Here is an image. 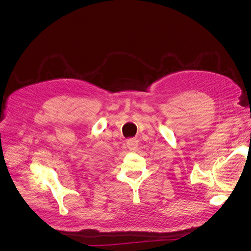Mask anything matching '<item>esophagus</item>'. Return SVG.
Here are the masks:
<instances>
[{"instance_id": "1", "label": "esophagus", "mask_w": 251, "mask_h": 251, "mask_svg": "<svg viewBox=\"0 0 251 251\" xmlns=\"http://www.w3.org/2000/svg\"><path fill=\"white\" fill-rule=\"evenodd\" d=\"M138 146V140L136 138H131V139H127L126 141V147L130 151H135L136 148Z\"/></svg>"}]
</instances>
